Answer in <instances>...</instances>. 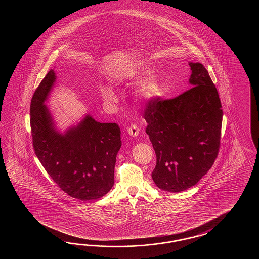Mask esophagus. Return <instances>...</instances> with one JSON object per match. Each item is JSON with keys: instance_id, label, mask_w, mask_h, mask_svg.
<instances>
[{"instance_id": "obj_1", "label": "esophagus", "mask_w": 259, "mask_h": 259, "mask_svg": "<svg viewBox=\"0 0 259 259\" xmlns=\"http://www.w3.org/2000/svg\"><path fill=\"white\" fill-rule=\"evenodd\" d=\"M127 132L132 137H136L139 134V127L135 124H132L131 127H127Z\"/></svg>"}]
</instances>
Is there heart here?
I'll use <instances>...</instances> for the list:
<instances>
[{
    "label": "heart",
    "instance_id": "obj_1",
    "mask_svg": "<svg viewBox=\"0 0 259 259\" xmlns=\"http://www.w3.org/2000/svg\"><path fill=\"white\" fill-rule=\"evenodd\" d=\"M147 73H148V69L143 68L134 74V79L136 81H141L143 77L146 76ZM161 91H162V87H161L159 78L155 75H149L148 77L143 80L142 84L141 94L145 99L153 100L159 96ZM100 96L102 99L104 100V102L107 104H114L117 100L115 91L108 86L100 89Z\"/></svg>",
    "mask_w": 259,
    "mask_h": 259
}]
</instances>
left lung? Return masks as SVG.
<instances>
[{"mask_svg": "<svg viewBox=\"0 0 259 259\" xmlns=\"http://www.w3.org/2000/svg\"><path fill=\"white\" fill-rule=\"evenodd\" d=\"M192 88L173 99L149 101L146 133L156 154L157 187L179 193L194 186L219 154L222 109L219 93L201 63L189 62Z\"/></svg>", "mask_w": 259, "mask_h": 259, "instance_id": "8db88e82", "label": "left lung"}]
</instances>
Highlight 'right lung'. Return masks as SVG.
Instances as JSON below:
<instances>
[{"label": "right lung", "mask_w": 259, "mask_h": 259, "mask_svg": "<svg viewBox=\"0 0 259 259\" xmlns=\"http://www.w3.org/2000/svg\"><path fill=\"white\" fill-rule=\"evenodd\" d=\"M51 69L30 103V127L35 154L45 170L73 198H101L114 185L116 154L121 147L116 123H100L90 115L64 133L55 126L45 101L55 85Z\"/></svg>", "instance_id": "1"}]
</instances>
